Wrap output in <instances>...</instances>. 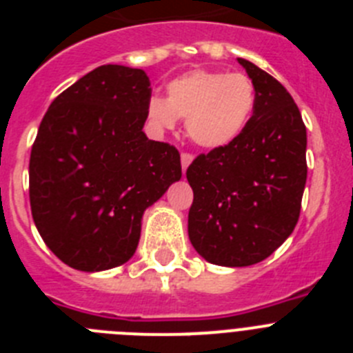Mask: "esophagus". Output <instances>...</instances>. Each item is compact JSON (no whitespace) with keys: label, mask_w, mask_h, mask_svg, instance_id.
Segmentation results:
<instances>
[{"label":"esophagus","mask_w":353,"mask_h":353,"mask_svg":"<svg viewBox=\"0 0 353 353\" xmlns=\"http://www.w3.org/2000/svg\"><path fill=\"white\" fill-rule=\"evenodd\" d=\"M180 162H182V170H183V173H185V170L192 162V154H187V152H183V154L180 155Z\"/></svg>","instance_id":"obj_1"}]
</instances>
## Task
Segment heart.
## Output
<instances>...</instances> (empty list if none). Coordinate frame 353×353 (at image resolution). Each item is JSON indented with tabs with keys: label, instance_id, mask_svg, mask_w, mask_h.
I'll return each mask as SVG.
<instances>
[{
	"label": "heart",
	"instance_id": "1",
	"mask_svg": "<svg viewBox=\"0 0 353 353\" xmlns=\"http://www.w3.org/2000/svg\"><path fill=\"white\" fill-rule=\"evenodd\" d=\"M254 84L245 74L198 68L168 83L166 101L152 97L146 114L164 130L173 129L176 118H185L187 136L192 143L215 150L239 139L254 111Z\"/></svg>",
	"mask_w": 353,
	"mask_h": 353
}]
</instances>
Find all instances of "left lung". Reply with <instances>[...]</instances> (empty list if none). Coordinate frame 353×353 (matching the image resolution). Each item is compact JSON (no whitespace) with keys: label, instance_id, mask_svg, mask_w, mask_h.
<instances>
[{"label":"left lung","instance_id":"1","mask_svg":"<svg viewBox=\"0 0 353 353\" xmlns=\"http://www.w3.org/2000/svg\"><path fill=\"white\" fill-rule=\"evenodd\" d=\"M254 84V111L239 139L187 168L194 199L189 239L207 261L248 267L269 258L301 215L307 164L305 125L277 79L239 58Z\"/></svg>","mask_w":353,"mask_h":353}]
</instances>
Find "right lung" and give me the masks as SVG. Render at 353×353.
<instances>
[{
	"instance_id": "right-lung-1",
	"label": "right lung",
	"mask_w": 353,
	"mask_h": 353,
	"mask_svg": "<svg viewBox=\"0 0 353 353\" xmlns=\"http://www.w3.org/2000/svg\"><path fill=\"white\" fill-rule=\"evenodd\" d=\"M150 79L102 65L68 86L40 121L30 157V205L63 263L99 272L132 258L143 212L182 176L180 154L143 132Z\"/></svg>"
}]
</instances>
